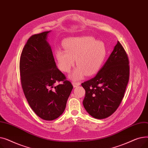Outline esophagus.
Instances as JSON below:
<instances>
[{
	"label": "esophagus",
	"mask_w": 148,
	"mask_h": 148,
	"mask_svg": "<svg viewBox=\"0 0 148 148\" xmlns=\"http://www.w3.org/2000/svg\"><path fill=\"white\" fill-rule=\"evenodd\" d=\"M73 85L74 88H76L77 86H79V85H80V82H73Z\"/></svg>",
	"instance_id": "1"
}]
</instances>
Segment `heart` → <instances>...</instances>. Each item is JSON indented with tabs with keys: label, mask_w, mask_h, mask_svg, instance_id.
Here are the masks:
<instances>
[{
	"label": "heart",
	"mask_w": 148,
	"mask_h": 148,
	"mask_svg": "<svg viewBox=\"0 0 148 148\" xmlns=\"http://www.w3.org/2000/svg\"><path fill=\"white\" fill-rule=\"evenodd\" d=\"M64 45L66 50H56L59 68L63 72L68 73L76 60L79 66L69 76L74 80L82 79L85 74L90 76L97 73L107 54L105 44L90 36L68 38Z\"/></svg>",
	"instance_id": "obj_1"
}]
</instances>
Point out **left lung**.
I'll return each mask as SVG.
<instances>
[{"label":"left lung","mask_w":148,"mask_h":148,"mask_svg":"<svg viewBox=\"0 0 148 148\" xmlns=\"http://www.w3.org/2000/svg\"><path fill=\"white\" fill-rule=\"evenodd\" d=\"M129 75L128 56L118 41L97 75L82 83L86 91L83 104L87 112L98 119L111 116L117 110L123 98Z\"/></svg>","instance_id":"left-lung-1"}]
</instances>
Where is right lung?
I'll use <instances>...</instances> for the list:
<instances>
[{"label": "right lung", "mask_w": 148, "mask_h": 148, "mask_svg": "<svg viewBox=\"0 0 148 148\" xmlns=\"http://www.w3.org/2000/svg\"><path fill=\"white\" fill-rule=\"evenodd\" d=\"M47 31L29 38L23 49L20 71L27 102L37 116L45 121L56 119L64 113L73 90L71 82L57 68ZM64 81L57 86V82Z\"/></svg>", "instance_id": "1"}]
</instances>
